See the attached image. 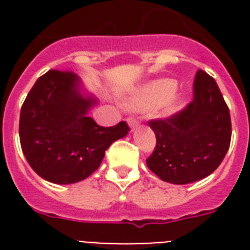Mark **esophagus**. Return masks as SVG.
<instances>
[{
  "mask_svg": "<svg viewBox=\"0 0 250 250\" xmlns=\"http://www.w3.org/2000/svg\"><path fill=\"white\" fill-rule=\"evenodd\" d=\"M128 125L131 131H133V129H136L137 127H139V122H137L135 118H128Z\"/></svg>",
  "mask_w": 250,
  "mask_h": 250,
  "instance_id": "esophagus-1",
  "label": "esophagus"
}]
</instances>
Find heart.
Instances as JSON below:
<instances>
[{"mask_svg":"<svg viewBox=\"0 0 250 250\" xmlns=\"http://www.w3.org/2000/svg\"><path fill=\"white\" fill-rule=\"evenodd\" d=\"M176 82L174 79H157L131 94L125 102L129 110L145 111L157 106L160 118H171L186 106V98L182 93L175 92Z\"/></svg>","mask_w":250,"mask_h":250,"instance_id":"heart-1","label":"heart"}]
</instances>
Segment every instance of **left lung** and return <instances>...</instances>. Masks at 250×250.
<instances>
[{"label":"left lung","instance_id":"1","mask_svg":"<svg viewBox=\"0 0 250 250\" xmlns=\"http://www.w3.org/2000/svg\"><path fill=\"white\" fill-rule=\"evenodd\" d=\"M157 137L146 165L164 182L188 184L209 176L231 143V117L215 80L198 70L193 101L165 121H150Z\"/></svg>","mask_w":250,"mask_h":250}]
</instances>
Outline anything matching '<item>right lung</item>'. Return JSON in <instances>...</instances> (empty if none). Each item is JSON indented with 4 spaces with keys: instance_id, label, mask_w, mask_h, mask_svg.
Returning <instances> with one entry per match:
<instances>
[{
    "instance_id": "obj_1",
    "label": "right lung",
    "mask_w": 250,
    "mask_h": 250,
    "mask_svg": "<svg viewBox=\"0 0 250 250\" xmlns=\"http://www.w3.org/2000/svg\"><path fill=\"white\" fill-rule=\"evenodd\" d=\"M97 104L72 72L50 70L37 79L19 119L21 150L37 175L54 184L82 182L100 167L110 145L127 136L125 122L101 127L88 117Z\"/></svg>"
}]
</instances>
